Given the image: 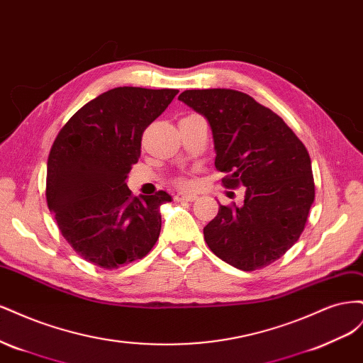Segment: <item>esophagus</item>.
Returning a JSON list of instances; mask_svg holds the SVG:
<instances>
[{
  "label": "esophagus",
  "mask_w": 363,
  "mask_h": 363,
  "mask_svg": "<svg viewBox=\"0 0 363 363\" xmlns=\"http://www.w3.org/2000/svg\"><path fill=\"white\" fill-rule=\"evenodd\" d=\"M174 200H175V201H194V200H196V195H195V194L179 192V194H175Z\"/></svg>",
  "instance_id": "esophagus-1"
}]
</instances>
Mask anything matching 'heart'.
Instances as JSON below:
<instances>
[{"label":"heart","mask_w":363,"mask_h":363,"mask_svg":"<svg viewBox=\"0 0 363 363\" xmlns=\"http://www.w3.org/2000/svg\"><path fill=\"white\" fill-rule=\"evenodd\" d=\"M179 184H180V186H186V182H184V180H180Z\"/></svg>","instance_id":"b5f03b06"}]
</instances>
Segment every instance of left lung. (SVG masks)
I'll return each mask as SVG.
<instances>
[{
  "label": "left lung",
  "mask_w": 363,
  "mask_h": 363,
  "mask_svg": "<svg viewBox=\"0 0 363 363\" xmlns=\"http://www.w3.org/2000/svg\"><path fill=\"white\" fill-rule=\"evenodd\" d=\"M179 100L211 124L223 184L245 186L242 206L219 204L204 227L206 244L238 269L271 265L306 227L315 199L309 152L279 115L244 92L192 89Z\"/></svg>",
  "instance_id": "left-lung-1"
}]
</instances>
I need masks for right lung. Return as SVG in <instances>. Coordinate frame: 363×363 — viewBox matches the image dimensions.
Here are the masks:
<instances>
[{"label":"right lung","mask_w":363,"mask_h":363,"mask_svg":"<svg viewBox=\"0 0 363 363\" xmlns=\"http://www.w3.org/2000/svg\"><path fill=\"white\" fill-rule=\"evenodd\" d=\"M177 89L115 87L77 111L52 142L47 204L77 255L104 269L145 257L160 235L159 207L171 196H133L128 172L145 128Z\"/></svg>","instance_id":"1"}]
</instances>
